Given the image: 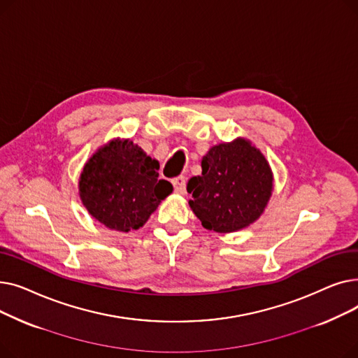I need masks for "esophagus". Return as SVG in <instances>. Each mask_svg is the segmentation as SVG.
Here are the masks:
<instances>
[{
	"mask_svg": "<svg viewBox=\"0 0 358 358\" xmlns=\"http://www.w3.org/2000/svg\"><path fill=\"white\" fill-rule=\"evenodd\" d=\"M171 182H173V185H174V190H176L178 194H184V193H185V178H184L182 176L176 177Z\"/></svg>",
	"mask_w": 358,
	"mask_h": 358,
	"instance_id": "esophagus-1",
	"label": "esophagus"
}]
</instances>
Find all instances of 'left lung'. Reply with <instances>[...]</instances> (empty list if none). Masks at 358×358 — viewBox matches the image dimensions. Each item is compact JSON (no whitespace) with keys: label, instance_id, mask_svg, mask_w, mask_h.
<instances>
[{"label":"left lung","instance_id":"left-lung-1","mask_svg":"<svg viewBox=\"0 0 358 358\" xmlns=\"http://www.w3.org/2000/svg\"><path fill=\"white\" fill-rule=\"evenodd\" d=\"M274 176L264 154L247 138L212 146L201 158V174L187 182L193 213L203 228L231 234L264 213Z\"/></svg>","mask_w":358,"mask_h":358}]
</instances>
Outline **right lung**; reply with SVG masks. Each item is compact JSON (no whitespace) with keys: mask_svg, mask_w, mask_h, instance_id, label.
I'll return each instance as SVG.
<instances>
[{"mask_svg":"<svg viewBox=\"0 0 358 358\" xmlns=\"http://www.w3.org/2000/svg\"><path fill=\"white\" fill-rule=\"evenodd\" d=\"M159 162L130 139L115 138L84 164L78 194L87 212L106 228L129 232L148 222L173 184L159 180Z\"/></svg>","mask_w":358,"mask_h":358,"instance_id":"right-lung-1","label":"right lung"}]
</instances>
